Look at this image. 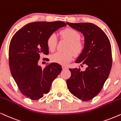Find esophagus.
<instances>
[{"instance_id":"1","label":"esophagus","mask_w":121,"mask_h":121,"mask_svg":"<svg viewBox=\"0 0 121 121\" xmlns=\"http://www.w3.org/2000/svg\"><path fill=\"white\" fill-rule=\"evenodd\" d=\"M62 70H66V69H68V67L67 66H62Z\"/></svg>"}]
</instances>
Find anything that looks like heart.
I'll use <instances>...</instances> for the list:
<instances>
[{
	"label": "heart",
	"instance_id": "heart-1",
	"mask_svg": "<svg viewBox=\"0 0 121 121\" xmlns=\"http://www.w3.org/2000/svg\"><path fill=\"white\" fill-rule=\"evenodd\" d=\"M60 35L62 38L65 39L70 42L67 48L66 52H57L55 53L51 56V60L52 62L66 65L71 61L73 57V53L75 55L79 54L83 49L82 43L79 41L80 39V34L76 30L72 28H66L60 31ZM47 46L49 50L54 51L57 46V39L55 34H52L48 37L47 41Z\"/></svg>",
	"mask_w": 121,
	"mask_h": 121
}]
</instances>
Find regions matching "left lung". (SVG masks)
Here are the masks:
<instances>
[{
    "instance_id": "left-lung-1",
    "label": "left lung",
    "mask_w": 121,
    "mask_h": 121,
    "mask_svg": "<svg viewBox=\"0 0 121 121\" xmlns=\"http://www.w3.org/2000/svg\"><path fill=\"white\" fill-rule=\"evenodd\" d=\"M67 24L84 36V48L75 62L87 66L84 71L69 69L71 76L66 80L67 87L75 97L87 101L99 94L109 76L112 62L111 43L104 31L92 23Z\"/></svg>"
}]
</instances>
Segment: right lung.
Instances as JSON below:
<instances>
[{
  "label": "right lung",
  "instance_id": "obj_1",
  "mask_svg": "<svg viewBox=\"0 0 121 121\" xmlns=\"http://www.w3.org/2000/svg\"><path fill=\"white\" fill-rule=\"evenodd\" d=\"M66 25L65 22L59 21L31 22L18 30L11 40V73L21 92L30 99H39L49 92L52 81L61 71L59 64L51 63L43 69L38 65V61L40 54H49L48 37Z\"/></svg>",
  "mask_w": 121,
  "mask_h": 121
}]
</instances>
